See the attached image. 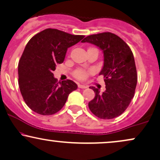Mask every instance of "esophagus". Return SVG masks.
<instances>
[{"label":"esophagus","mask_w":160,"mask_h":160,"mask_svg":"<svg viewBox=\"0 0 160 160\" xmlns=\"http://www.w3.org/2000/svg\"><path fill=\"white\" fill-rule=\"evenodd\" d=\"M78 87L80 88H87V86L83 85V84H78Z\"/></svg>","instance_id":"1"}]
</instances>
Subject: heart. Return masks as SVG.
Masks as SVG:
<instances>
[{"mask_svg": "<svg viewBox=\"0 0 160 160\" xmlns=\"http://www.w3.org/2000/svg\"><path fill=\"white\" fill-rule=\"evenodd\" d=\"M91 72H88V71L83 70V69H77L74 72V76L77 79L80 80H84L88 78Z\"/></svg>", "mask_w": 160, "mask_h": 160, "instance_id": "1", "label": "heart"}]
</instances>
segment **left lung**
I'll return each instance as SVG.
<instances>
[{
    "label": "left lung",
    "mask_w": 160,
    "mask_h": 160,
    "mask_svg": "<svg viewBox=\"0 0 160 160\" xmlns=\"http://www.w3.org/2000/svg\"><path fill=\"white\" fill-rule=\"evenodd\" d=\"M82 42H89L103 52L104 62L100 75H103L106 91L89 87L95 96L88 107L95 116L102 119L115 118L128 108L135 93L137 72L133 54L128 44L109 32L86 36Z\"/></svg>",
    "instance_id": "8db88e82"
}]
</instances>
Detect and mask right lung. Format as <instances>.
<instances>
[{
	"instance_id": "add662e5",
	"label": "right lung",
	"mask_w": 160,
	"mask_h": 160,
	"mask_svg": "<svg viewBox=\"0 0 160 160\" xmlns=\"http://www.w3.org/2000/svg\"><path fill=\"white\" fill-rule=\"evenodd\" d=\"M85 36L45 29L30 38L18 63V84L23 99L38 114L57 113L78 88L71 80L57 82L53 72L65 59L68 48Z\"/></svg>"
}]
</instances>
